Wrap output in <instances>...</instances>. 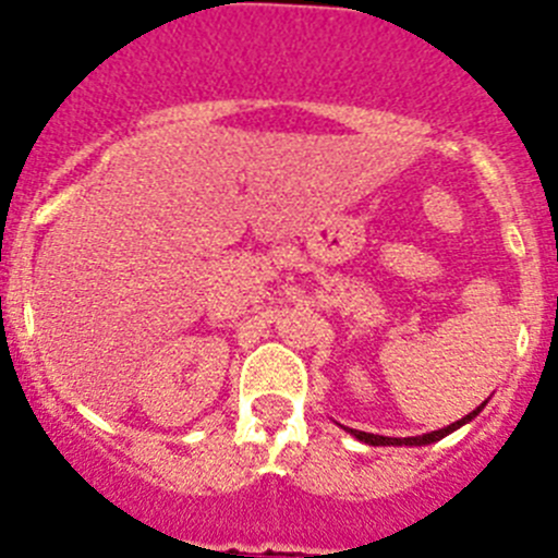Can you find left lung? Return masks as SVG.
Listing matches in <instances>:
<instances>
[{
    "mask_svg": "<svg viewBox=\"0 0 558 558\" xmlns=\"http://www.w3.org/2000/svg\"><path fill=\"white\" fill-rule=\"evenodd\" d=\"M484 405H486V403H481L478 409H475V411H470V414H466V416H461L459 423L448 425V428L430 430V434H423V436H405V439H395V436H378V434H366V430H353V428H350V434H353L355 439L366 441V445H430V441H439V439H445V436H448L450 430H456V428H461V425H464V423H470V420H473V416L478 414L481 409H484Z\"/></svg>",
    "mask_w": 558,
    "mask_h": 558,
    "instance_id": "1",
    "label": "left lung"
}]
</instances>
